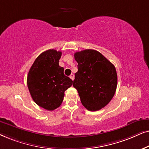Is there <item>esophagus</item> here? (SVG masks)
<instances>
[{
	"label": "esophagus",
	"instance_id": "1",
	"mask_svg": "<svg viewBox=\"0 0 149 149\" xmlns=\"http://www.w3.org/2000/svg\"><path fill=\"white\" fill-rule=\"evenodd\" d=\"M69 77H70V78L71 79V80H73V79H74V75H73V73H71Z\"/></svg>",
	"mask_w": 149,
	"mask_h": 149
}]
</instances>
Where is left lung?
Segmentation results:
<instances>
[{
	"instance_id": "1",
	"label": "left lung",
	"mask_w": 149,
	"mask_h": 149,
	"mask_svg": "<svg viewBox=\"0 0 149 149\" xmlns=\"http://www.w3.org/2000/svg\"><path fill=\"white\" fill-rule=\"evenodd\" d=\"M78 63L73 86L78 91L83 106L89 111L100 110L110 102L117 86L116 68L95 49L77 52Z\"/></svg>"
}]
</instances>
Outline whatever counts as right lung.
Returning <instances> with one entry per match:
<instances>
[{
  "label": "right lung",
  "mask_w": 149,
  "mask_h": 149,
  "mask_svg": "<svg viewBox=\"0 0 149 149\" xmlns=\"http://www.w3.org/2000/svg\"><path fill=\"white\" fill-rule=\"evenodd\" d=\"M62 52L50 49L35 59L27 76V85L33 100L39 106L54 110L62 104L65 91L73 81L65 76L64 68L59 66Z\"/></svg>",
  "instance_id": "obj_1"
}]
</instances>
